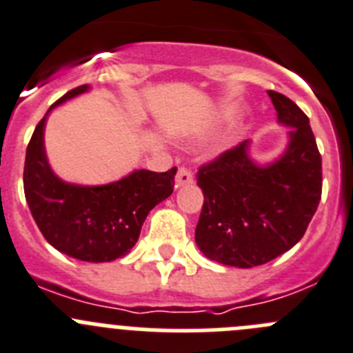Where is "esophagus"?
<instances>
[{
    "label": "esophagus",
    "mask_w": 353,
    "mask_h": 353,
    "mask_svg": "<svg viewBox=\"0 0 353 353\" xmlns=\"http://www.w3.org/2000/svg\"><path fill=\"white\" fill-rule=\"evenodd\" d=\"M193 183V176L192 172L188 169H184V167H179V170H177V176H176V188H183V186H188V184Z\"/></svg>",
    "instance_id": "1"
}]
</instances>
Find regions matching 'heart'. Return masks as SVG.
Instances as JSON below:
<instances>
[{
	"mask_svg": "<svg viewBox=\"0 0 353 353\" xmlns=\"http://www.w3.org/2000/svg\"><path fill=\"white\" fill-rule=\"evenodd\" d=\"M196 137V139H199V137H202V134H199V136H195Z\"/></svg>",
	"mask_w": 353,
	"mask_h": 353,
	"instance_id": "heart-1",
	"label": "heart"
}]
</instances>
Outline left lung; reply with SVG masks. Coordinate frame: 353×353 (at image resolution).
Wrapping results in <instances>:
<instances>
[{"label":"left lung","instance_id":"left-lung-1","mask_svg":"<svg viewBox=\"0 0 353 353\" xmlns=\"http://www.w3.org/2000/svg\"><path fill=\"white\" fill-rule=\"evenodd\" d=\"M276 121L288 130L284 151L254 160L243 141L196 174L203 207L195 242L203 256L235 268L265 265L305 235L322 193V158L310 120L291 99L268 90Z\"/></svg>","mask_w":353,"mask_h":353}]
</instances>
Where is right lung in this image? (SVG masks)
Wrapping results in <instances>:
<instances>
[{"label": "right lung", "instance_id": "right-lung-1", "mask_svg": "<svg viewBox=\"0 0 353 353\" xmlns=\"http://www.w3.org/2000/svg\"><path fill=\"white\" fill-rule=\"evenodd\" d=\"M88 90L90 85H81L68 92L34 128L26 151L24 193L32 219L52 247L80 261L110 263L130 252L150 210L172 195L177 169H137L97 186L61 179L45 151V125L52 110Z\"/></svg>", "mask_w": 353, "mask_h": 353}]
</instances>
